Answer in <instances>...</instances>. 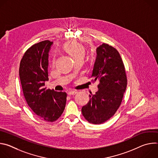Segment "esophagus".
Returning <instances> with one entry per match:
<instances>
[{
  "label": "esophagus",
  "instance_id": "34e87169",
  "mask_svg": "<svg viewBox=\"0 0 158 158\" xmlns=\"http://www.w3.org/2000/svg\"><path fill=\"white\" fill-rule=\"evenodd\" d=\"M76 93H77V91H69V92H68V93H67V94H68L69 96H72V95H75Z\"/></svg>",
  "mask_w": 158,
  "mask_h": 158
}]
</instances>
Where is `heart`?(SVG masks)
<instances>
[{"label": "heart", "instance_id": "obj_1", "mask_svg": "<svg viewBox=\"0 0 158 158\" xmlns=\"http://www.w3.org/2000/svg\"><path fill=\"white\" fill-rule=\"evenodd\" d=\"M64 49L73 56L74 60L84 58L85 54V49L84 47L76 41H72L65 44Z\"/></svg>", "mask_w": 158, "mask_h": 158}]
</instances>
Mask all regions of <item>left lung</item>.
I'll return each mask as SVG.
<instances>
[{
    "label": "left lung",
    "mask_w": 158,
    "mask_h": 158,
    "mask_svg": "<svg viewBox=\"0 0 158 158\" xmlns=\"http://www.w3.org/2000/svg\"><path fill=\"white\" fill-rule=\"evenodd\" d=\"M92 81H99L98 91L89 94V102L82 107L84 118L100 124L113 116L121 104L127 85L124 65L119 52L107 44L97 48Z\"/></svg>",
    "instance_id": "obj_1"
}]
</instances>
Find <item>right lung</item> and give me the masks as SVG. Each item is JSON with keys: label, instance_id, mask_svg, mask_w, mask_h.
Masks as SVG:
<instances>
[{"label": "right lung", "instance_id": "right-lung-1", "mask_svg": "<svg viewBox=\"0 0 158 158\" xmlns=\"http://www.w3.org/2000/svg\"><path fill=\"white\" fill-rule=\"evenodd\" d=\"M52 42L49 40L36 43L22 57L19 76L22 91L28 106L42 119L54 122L65 109L67 94L45 87L48 81V56Z\"/></svg>", "mask_w": 158, "mask_h": 158}]
</instances>
